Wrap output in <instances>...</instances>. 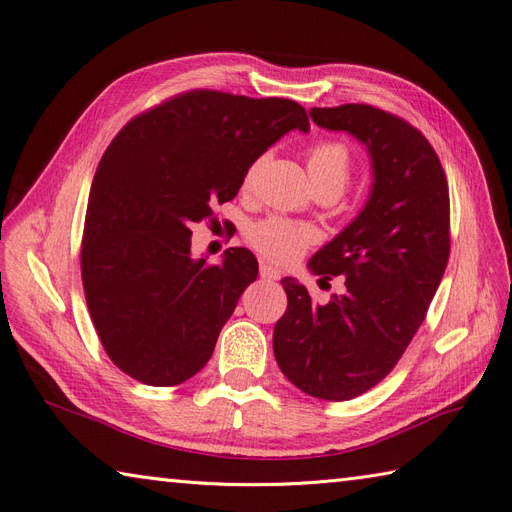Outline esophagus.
<instances>
[{"label":"esophagus","mask_w":512,"mask_h":512,"mask_svg":"<svg viewBox=\"0 0 512 512\" xmlns=\"http://www.w3.org/2000/svg\"><path fill=\"white\" fill-rule=\"evenodd\" d=\"M260 277H262V280H267V282H277L282 275H280V271L273 269L271 265H267V262H262V265H260Z\"/></svg>","instance_id":"obj_1"}]
</instances>
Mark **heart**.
Wrapping results in <instances>:
<instances>
[{
	"label": "heart",
	"instance_id": "obj_1",
	"mask_svg": "<svg viewBox=\"0 0 512 512\" xmlns=\"http://www.w3.org/2000/svg\"><path fill=\"white\" fill-rule=\"evenodd\" d=\"M309 179H312L314 190H331L342 194L352 175L350 151L342 143H320L307 158ZM256 173V166L247 170L245 183H250ZM247 239L256 250L273 262H292L305 247L312 243V232L305 226L292 224L280 218L262 220L247 230Z\"/></svg>",
	"mask_w": 512,
	"mask_h": 512
}]
</instances>
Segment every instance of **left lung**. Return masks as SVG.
<instances>
[{
    "mask_svg": "<svg viewBox=\"0 0 512 512\" xmlns=\"http://www.w3.org/2000/svg\"><path fill=\"white\" fill-rule=\"evenodd\" d=\"M309 117L365 145L371 188L356 218L307 262L322 280L344 275V294L320 305L284 277L288 309L273 352L297 389L346 401L389 374L425 320L451 250L448 183L436 151L404 119L367 104L312 108Z\"/></svg>",
    "mask_w": 512,
    "mask_h": 512,
    "instance_id": "left-lung-1",
    "label": "left lung"
}]
</instances>
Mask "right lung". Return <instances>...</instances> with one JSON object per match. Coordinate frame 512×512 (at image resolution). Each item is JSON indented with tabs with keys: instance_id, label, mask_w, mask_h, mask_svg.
<instances>
[{
	"instance_id": "add662e5",
	"label": "right lung",
	"mask_w": 512,
	"mask_h": 512,
	"mask_svg": "<svg viewBox=\"0 0 512 512\" xmlns=\"http://www.w3.org/2000/svg\"><path fill=\"white\" fill-rule=\"evenodd\" d=\"M305 108L284 98L190 91L134 117L98 164L81 247L83 288L111 361L138 382L175 386L211 359L258 262L230 247L192 256L190 224L237 196L250 166Z\"/></svg>"
}]
</instances>
